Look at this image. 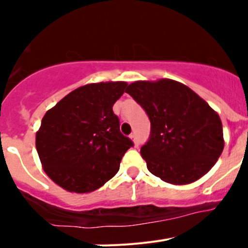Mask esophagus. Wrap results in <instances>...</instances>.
I'll return each instance as SVG.
<instances>
[{
  "mask_svg": "<svg viewBox=\"0 0 248 248\" xmlns=\"http://www.w3.org/2000/svg\"><path fill=\"white\" fill-rule=\"evenodd\" d=\"M130 139L133 140V141H134V144H135V145H138V139H137V135H135L134 133H133V134H130Z\"/></svg>",
  "mask_w": 248,
  "mask_h": 248,
  "instance_id": "1",
  "label": "esophagus"
}]
</instances>
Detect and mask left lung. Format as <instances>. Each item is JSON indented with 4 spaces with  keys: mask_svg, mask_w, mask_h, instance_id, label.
I'll return each instance as SVG.
<instances>
[{
    "mask_svg": "<svg viewBox=\"0 0 248 248\" xmlns=\"http://www.w3.org/2000/svg\"><path fill=\"white\" fill-rule=\"evenodd\" d=\"M125 92L150 119V137L140 154L151 174L185 185L210 171L225 143L220 117L202 98L171 79L139 80Z\"/></svg>",
    "mask_w": 248,
    "mask_h": 248,
    "instance_id": "1",
    "label": "left lung"
}]
</instances>
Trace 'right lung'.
<instances>
[{
	"label": "right lung",
	"instance_id": "add662e5",
	"mask_svg": "<svg viewBox=\"0 0 248 248\" xmlns=\"http://www.w3.org/2000/svg\"><path fill=\"white\" fill-rule=\"evenodd\" d=\"M128 83L83 85L67 94L43 117L36 148L46 174L69 192L99 189L119 170L133 141L120 133L113 105Z\"/></svg>",
	"mask_w": 248,
	"mask_h": 248
}]
</instances>
